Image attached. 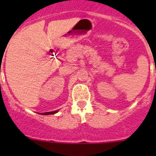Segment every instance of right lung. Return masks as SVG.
I'll list each match as a JSON object with an SVG mask.
<instances>
[{"label": "right lung", "mask_w": 156, "mask_h": 156, "mask_svg": "<svg viewBox=\"0 0 156 156\" xmlns=\"http://www.w3.org/2000/svg\"><path fill=\"white\" fill-rule=\"evenodd\" d=\"M58 112V110H56V111H53V112H44V113H42V115H52V114H55Z\"/></svg>", "instance_id": "right-lung-1"}]
</instances>
